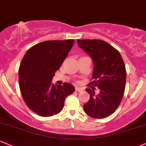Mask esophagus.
Masks as SVG:
<instances>
[{"instance_id": "1", "label": "esophagus", "mask_w": 146, "mask_h": 146, "mask_svg": "<svg viewBox=\"0 0 146 146\" xmlns=\"http://www.w3.org/2000/svg\"><path fill=\"white\" fill-rule=\"evenodd\" d=\"M82 88H80V87H76V92H80L82 91Z\"/></svg>"}]
</instances>
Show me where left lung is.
I'll list each match as a JSON object with an SVG mask.
<instances>
[{"mask_svg":"<svg viewBox=\"0 0 146 146\" xmlns=\"http://www.w3.org/2000/svg\"><path fill=\"white\" fill-rule=\"evenodd\" d=\"M78 45L92 58V80L88 84L98 87L100 93L95 95L91 89H86L90 100L83 106L90 117L106 118L113 114L123 98L126 85L125 65L115 48L101 40H78Z\"/></svg>","mask_w":146,"mask_h":146,"instance_id":"1","label":"left lung"}]
</instances>
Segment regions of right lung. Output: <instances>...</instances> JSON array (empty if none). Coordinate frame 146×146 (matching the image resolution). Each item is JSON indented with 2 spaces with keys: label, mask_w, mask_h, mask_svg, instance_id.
<instances>
[{
  "label": "right lung",
  "mask_w": 146,
  "mask_h": 146,
  "mask_svg": "<svg viewBox=\"0 0 146 146\" xmlns=\"http://www.w3.org/2000/svg\"><path fill=\"white\" fill-rule=\"evenodd\" d=\"M74 40H47L29 49L19 68L21 94L27 106L42 117L60 113L66 98L75 92L71 84L52 85L54 73L59 69Z\"/></svg>",
  "instance_id": "obj_1"
}]
</instances>
